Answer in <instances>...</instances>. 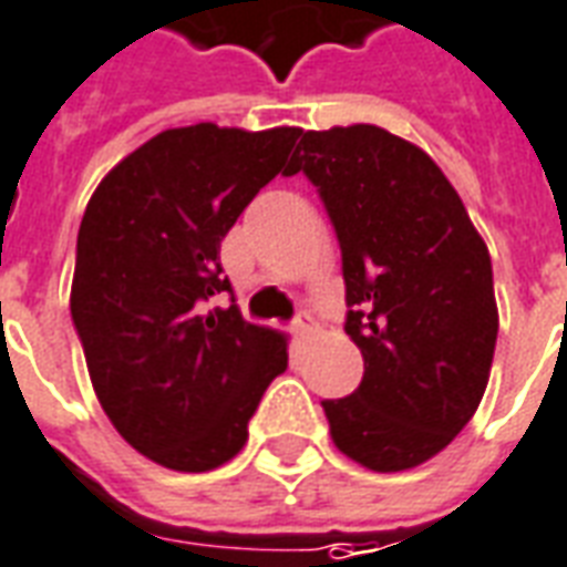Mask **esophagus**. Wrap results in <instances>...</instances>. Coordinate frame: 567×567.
Listing matches in <instances>:
<instances>
[{
  "label": "esophagus",
  "instance_id": "34e87169",
  "mask_svg": "<svg viewBox=\"0 0 567 567\" xmlns=\"http://www.w3.org/2000/svg\"><path fill=\"white\" fill-rule=\"evenodd\" d=\"M292 331L299 334V338H308L310 331H313V317H310L308 310H299L296 319H292Z\"/></svg>",
  "mask_w": 567,
  "mask_h": 567
}]
</instances>
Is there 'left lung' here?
Instances as JSON below:
<instances>
[{
    "label": "left lung",
    "mask_w": 567,
    "mask_h": 567,
    "mask_svg": "<svg viewBox=\"0 0 567 567\" xmlns=\"http://www.w3.org/2000/svg\"><path fill=\"white\" fill-rule=\"evenodd\" d=\"M319 190L338 233L352 394L322 400L331 440L373 472L436 457L478 410L499 313L491 254L427 152L385 127L305 131L284 176Z\"/></svg>",
    "instance_id": "8db88e82"
}]
</instances>
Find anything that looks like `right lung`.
Wrapping results in <instances>:
<instances>
[{"mask_svg":"<svg viewBox=\"0 0 567 567\" xmlns=\"http://www.w3.org/2000/svg\"><path fill=\"white\" fill-rule=\"evenodd\" d=\"M299 127H169L110 169L76 233L71 319L106 419L148 461L208 472L248 442L287 338L245 322L220 241L278 176Z\"/></svg>","mask_w":567,"mask_h":567,"instance_id":"right-lung-1","label":"right lung"}]
</instances>
